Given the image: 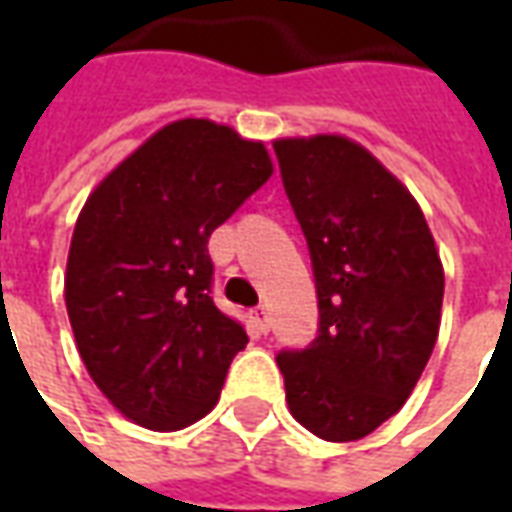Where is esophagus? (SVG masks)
<instances>
[{
    "instance_id": "esophagus-1",
    "label": "esophagus",
    "mask_w": 512,
    "mask_h": 512,
    "mask_svg": "<svg viewBox=\"0 0 512 512\" xmlns=\"http://www.w3.org/2000/svg\"><path fill=\"white\" fill-rule=\"evenodd\" d=\"M249 318H252V323L257 326V332L266 334L268 329H271V318H268L266 307H255V310L249 312Z\"/></svg>"
}]
</instances>
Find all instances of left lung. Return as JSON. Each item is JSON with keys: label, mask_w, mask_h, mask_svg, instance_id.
<instances>
[{"label": "left lung", "mask_w": 512, "mask_h": 512, "mask_svg": "<svg viewBox=\"0 0 512 512\" xmlns=\"http://www.w3.org/2000/svg\"><path fill=\"white\" fill-rule=\"evenodd\" d=\"M282 183L310 246L321 329L282 351L293 419L326 441H356L395 417L441 326L444 268L411 191L340 134L274 139Z\"/></svg>", "instance_id": "obj_1"}]
</instances>
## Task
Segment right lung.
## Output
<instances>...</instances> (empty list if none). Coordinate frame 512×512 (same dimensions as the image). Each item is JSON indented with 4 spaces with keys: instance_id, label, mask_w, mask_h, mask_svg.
Instances as JSON below:
<instances>
[{
    "instance_id": "1",
    "label": "right lung",
    "mask_w": 512,
    "mask_h": 512,
    "mask_svg": "<svg viewBox=\"0 0 512 512\" xmlns=\"http://www.w3.org/2000/svg\"><path fill=\"white\" fill-rule=\"evenodd\" d=\"M271 172L260 139L183 117L147 136L84 202L65 307L90 378L136 425L189 428L219 403L249 337L213 304L208 238Z\"/></svg>"
}]
</instances>
